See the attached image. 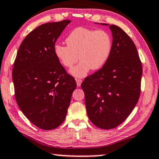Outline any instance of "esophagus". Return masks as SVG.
<instances>
[{"label": "esophagus", "instance_id": "34e87169", "mask_svg": "<svg viewBox=\"0 0 159 159\" xmlns=\"http://www.w3.org/2000/svg\"><path fill=\"white\" fill-rule=\"evenodd\" d=\"M75 81H76V84H77V86H78V87H79V86H81V83H82V81L81 79H75Z\"/></svg>", "mask_w": 159, "mask_h": 159}]
</instances>
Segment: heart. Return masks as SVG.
<instances>
[{
	"instance_id": "heart-1",
	"label": "heart",
	"mask_w": 159,
	"mask_h": 159,
	"mask_svg": "<svg viewBox=\"0 0 159 159\" xmlns=\"http://www.w3.org/2000/svg\"><path fill=\"white\" fill-rule=\"evenodd\" d=\"M67 46L56 45L53 51L64 67L70 68L79 59L81 61L70 69V74L84 78L90 70L101 69L109 59L112 51L111 35L104 30L79 27L73 30L65 39Z\"/></svg>"
}]
</instances>
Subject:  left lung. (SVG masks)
<instances>
[{
	"mask_svg": "<svg viewBox=\"0 0 159 159\" xmlns=\"http://www.w3.org/2000/svg\"><path fill=\"white\" fill-rule=\"evenodd\" d=\"M98 24V23H97ZM109 25L112 51L101 69L82 82L86 112L102 129L117 127L130 115L140 95L142 67L135 44L122 29Z\"/></svg>",
	"mask_w": 159,
	"mask_h": 159,
	"instance_id": "1",
	"label": "left lung"
}]
</instances>
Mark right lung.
<instances>
[{
  "instance_id": "right-lung-1",
  "label": "right lung",
  "mask_w": 159,
  "mask_h": 159,
  "mask_svg": "<svg viewBox=\"0 0 159 159\" xmlns=\"http://www.w3.org/2000/svg\"><path fill=\"white\" fill-rule=\"evenodd\" d=\"M70 20L48 23L26 36L14 63L12 79L17 105L26 117L43 130L65 120L75 79L54 54L55 43Z\"/></svg>"
}]
</instances>
